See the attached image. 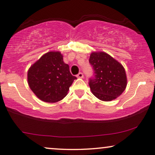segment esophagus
<instances>
[{"mask_svg":"<svg viewBox=\"0 0 155 155\" xmlns=\"http://www.w3.org/2000/svg\"><path fill=\"white\" fill-rule=\"evenodd\" d=\"M76 76H77L78 78H80V79H82V78H84V74L81 72H80L78 74V75Z\"/></svg>","mask_w":155,"mask_h":155,"instance_id":"obj_1","label":"esophagus"}]
</instances>
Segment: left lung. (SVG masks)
Returning <instances> with one entry per match:
<instances>
[{"instance_id":"obj_1","label":"left lung","mask_w":155,"mask_h":155,"mask_svg":"<svg viewBox=\"0 0 155 155\" xmlns=\"http://www.w3.org/2000/svg\"><path fill=\"white\" fill-rule=\"evenodd\" d=\"M89 62L94 76L89 85L96 97L102 101H111L124 92L127 85L126 71L118 61L104 52H93Z\"/></svg>"}]
</instances>
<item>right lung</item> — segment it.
Listing matches in <instances>:
<instances>
[{
	"label": "right lung",
	"mask_w": 155,
	"mask_h": 155,
	"mask_svg": "<svg viewBox=\"0 0 155 155\" xmlns=\"http://www.w3.org/2000/svg\"><path fill=\"white\" fill-rule=\"evenodd\" d=\"M76 76L63 62L60 52H48L31 66L27 73L28 84L42 101L56 102L66 96Z\"/></svg>",
	"instance_id": "right-lung-1"
}]
</instances>
